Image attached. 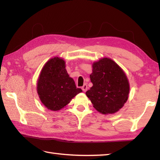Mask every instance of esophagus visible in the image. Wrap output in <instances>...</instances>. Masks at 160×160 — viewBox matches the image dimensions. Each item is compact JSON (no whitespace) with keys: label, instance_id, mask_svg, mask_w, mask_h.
<instances>
[{"label":"esophagus","instance_id":"obj_1","mask_svg":"<svg viewBox=\"0 0 160 160\" xmlns=\"http://www.w3.org/2000/svg\"><path fill=\"white\" fill-rule=\"evenodd\" d=\"M82 89L84 92H85V91L87 90V84H84V85L82 87Z\"/></svg>","mask_w":160,"mask_h":160}]
</instances>
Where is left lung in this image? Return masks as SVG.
Masks as SVG:
<instances>
[{"label": "left lung", "mask_w": 160, "mask_h": 160, "mask_svg": "<svg viewBox=\"0 0 160 160\" xmlns=\"http://www.w3.org/2000/svg\"><path fill=\"white\" fill-rule=\"evenodd\" d=\"M93 87L86 92L94 108L103 114L114 113L128 100L129 84L121 68L104 58L93 64L90 75Z\"/></svg>", "instance_id": "1"}]
</instances>
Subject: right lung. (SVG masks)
Here are the masks:
<instances>
[{
	"instance_id": "1",
	"label": "right lung",
	"mask_w": 160,
	"mask_h": 160,
	"mask_svg": "<svg viewBox=\"0 0 160 160\" xmlns=\"http://www.w3.org/2000/svg\"><path fill=\"white\" fill-rule=\"evenodd\" d=\"M37 91L42 104L52 111L61 109L82 92L68 75L64 61L58 57L49 60L42 68Z\"/></svg>"
}]
</instances>
